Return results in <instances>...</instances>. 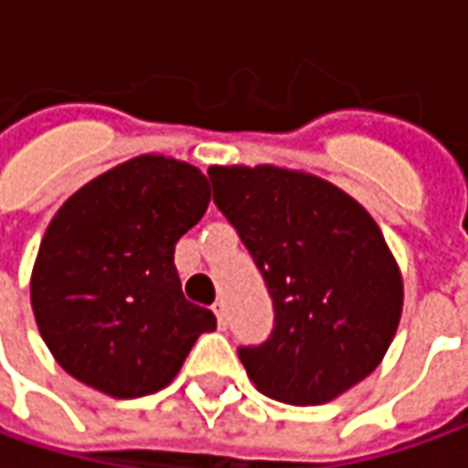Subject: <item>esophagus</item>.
<instances>
[{
	"label": "esophagus",
	"mask_w": 468,
	"mask_h": 468,
	"mask_svg": "<svg viewBox=\"0 0 468 468\" xmlns=\"http://www.w3.org/2000/svg\"><path fill=\"white\" fill-rule=\"evenodd\" d=\"M212 311H215V315H218L219 329H225V326H228V308H225V300H215Z\"/></svg>",
	"instance_id": "1"
}]
</instances>
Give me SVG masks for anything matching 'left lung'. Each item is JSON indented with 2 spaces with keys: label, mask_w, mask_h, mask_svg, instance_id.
Instances as JSON below:
<instances>
[{
  "label": "left lung",
  "mask_w": 468,
  "mask_h": 468,
  "mask_svg": "<svg viewBox=\"0 0 468 468\" xmlns=\"http://www.w3.org/2000/svg\"><path fill=\"white\" fill-rule=\"evenodd\" d=\"M215 204L261 271L274 329L238 346L253 386L287 404H324L383 360L401 318V274L376 219L308 173L209 168Z\"/></svg>",
  "instance_id": "left-lung-1"
}]
</instances>
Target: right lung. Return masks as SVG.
Returning <instances> with one entry per match:
<instances>
[{
  "mask_svg": "<svg viewBox=\"0 0 468 468\" xmlns=\"http://www.w3.org/2000/svg\"><path fill=\"white\" fill-rule=\"evenodd\" d=\"M209 207L186 163L142 154L82 186L51 219L33 269L41 336L72 378L116 399L165 388L204 331L209 308L184 298L176 243Z\"/></svg>",
  "mask_w": 468,
  "mask_h": 468,
  "instance_id": "add662e5",
  "label": "right lung"
}]
</instances>
